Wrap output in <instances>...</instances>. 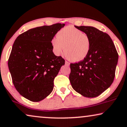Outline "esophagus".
Instances as JSON below:
<instances>
[{
	"label": "esophagus",
	"mask_w": 127,
	"mask_h": 127,
	"mask_svg": "<svg viewBox=\"0 0 127 127\" xmlns=\"http://www.w3.org/2000/svg\"><path fill=\"white\" fill-rule=\"evenodd\" d=\"M65 65L67 66H69V65H70V63H69V62H67V61H65Z\"/></svg>",
	"instance_id": "34e87169"
}]
</instances>
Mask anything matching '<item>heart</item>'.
Returning a JSON list of instances; mask_svg holds the SVG:
<instances>
[{
    "label": "heart",
    "mask_w": 127,
    "mask_h": 127,
    "mask_svg": "<svg viewBox=\"0 0 127 127\" xmlns=\"http://www.w3.org/2000/svg\"><path fill=\"white\" fill-rule=\"evenodd\" d=\"M91 39L88 34L73 26H67L61 29L57 37L51 40L54 53L57 56L65 51L69 59L73 62L84 60L91 48Z\"/></svg>",
    "instance_id": "b5f03b06"
}]
</instances>
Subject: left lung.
Listing matches in <instances>:
<instances>
[{
    "label": "left lung",
    "instance_id": "obj_1",
    "mask_svg": "<svg viewBox=\"0 0 127 127\" xmlns=\"http://www.w3.org/2000/svg\"><path fill=\"white\" fill-rule=\"evenodd\" d=\"M74 27L88 34L91 44L84 60L70 64L69 80L73 88L83 96H98L113 82L119 55L106 33L93 27Z\"/></svg>",
    "mask_w": 127,
    "mask_h": 127
}]
</instances>
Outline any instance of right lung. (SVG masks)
Listing matches in <instances>:
<instances>
[{
  "mask_svg": "<svg viewBox=\"0 0 127 127\" xmlns=\"http://www.w3.org/2000/svg\"><path fill=\"white\" fill-rule=\"evenodd\" d=\"M57 23L31 29L19 35L8 61L17 91L32 102L43 100L51 93L54 80L65 64L53 52L51 40L65 26Z\"/></svg>",
  "mask_w": 127,
  "mask_h": 127,
  "instance_id": "add662e5",
  "label": "right lung"
}]
</instances>
